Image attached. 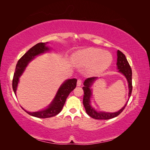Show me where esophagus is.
I'll return each mask as SVG.
<instances>
[{"instance_id": "esophagus-1", "label": "esophagus", "mask_w": 150, "mask_h": 150, "mask_svg": "<svg viewBox=\"0 0 150 150\" xmlns=\"http://www.w3.org/2000/svg\"><path fill=\"white\" fill-rule=\"evenodd\" d=\"M81 84H82V81L80 79H78V81H77V86H81Z\"/></svg>"}]
</instances>
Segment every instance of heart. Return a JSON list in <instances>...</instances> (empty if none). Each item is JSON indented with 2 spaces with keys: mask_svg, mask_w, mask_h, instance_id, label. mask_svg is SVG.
I'll return each mask as SVG.
<instances>
[{
  "mask_svg": "<svg viewBox=\"0 0 150 150\" xmlns=\"http://www.w3.org/2000/svg\"><path fill=\"white\" fill-rule=\"evenodd\" d=\"M112 60L111 54L95 48L81 50L74 54L72 62L79 67H88L91 74H97L105 71Z\"/></svg>",
  "mask_w": 150,
  "mask_h": 150,
  "instance_id": "obj_1",
  "label": "heart"
}]
</instances>
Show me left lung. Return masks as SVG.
I'll return each mask as SVG.
<instances>
[{
  "label": "left lung",
  "mask_w": 150,
  "mask_h": 150,
  "mask_svg": "<svg viewBox=\"0 0 150 150\" xmlns=\"http://www.w3.org/2000/svg\"><path fill=\"white\" fill-rule=\"evenodd\" d=\"M117 67L119 69V72H121L123 74L128 81V88H129V99L131 95L132 92V71L131 68L127 61V59L125 54L121 52L119 50L117 51ZM98 79L97 77H92V78H87L84 82V86L83 89L84 91V96H83V105L86 110L87 114L94 119L96 120H109L113 118L118 116L120 113L124 110L128 101L125 106L122 107L120 110L115 112H106L103 111H97L91 106L90 98L92 95V90L90 89L91 86H92L93 83Z\"/></svg>",
  "instance_id": "left-lung-1"
}]
</instances>
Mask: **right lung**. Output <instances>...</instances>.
Listing matches in <instances>:
<instances>
[{"label": "right lung", "mask_w": 150, "mask_h": 150, "mask_svg": "<svg viewBox=\"0 0 150 150\" xmlns=\"http://www.w3.org/2000/svg\"><path fill=\"white\" fill-rule=\"evenodd\" d=\"M46 43L40 42L35 44L34 46L31 47L28 52L25 53L24 55L18 61L12 79V88L16 95L19 78L23 73L29 62L35 58L36 56L46 52L49 50V48L47 46H46ZM76 79H71L65 81L60 86L59 89H58L53 101L46 110L38 112H29L25 110L24 108H22L30 116L39 117V118H47V117L56 116L61 111L67 96L76 87Z\"/></svg>", "instance_id": "right-lung-1"}]
</instances>
